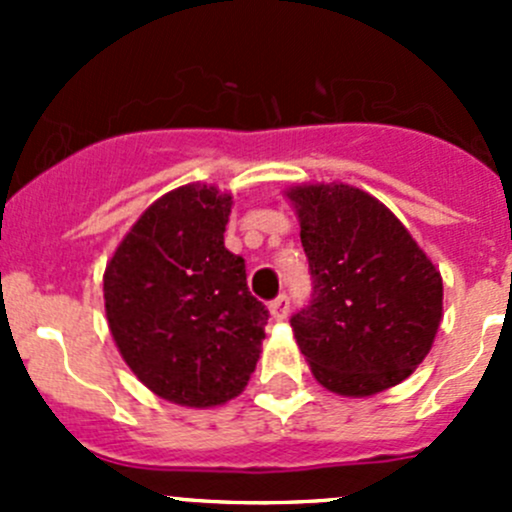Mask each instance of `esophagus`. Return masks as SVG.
Instances as JSON below:
<instances>
[{
    "label": "esophagus",
    "instance_id": "34e87169",
    "mask_svg": "<svg viewBox=\"0 0 512 512\" xmlns=\"http://www.w3.org/2000/svg\"><path fill=\"white\" fill-rule=\"evenodd\" d=\"M287 312H289L287 294H280V297L272 299V302H270V317L275 319V322H282V319L287 317Z\"/></svg>",
    "mask_w": 512,
    "mask_h": 512
}]
</instances>
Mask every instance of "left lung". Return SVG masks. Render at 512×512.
I'll return each instance as SVG.
<instances>
[{
	"instance_id": "8db88e82",
	"label": "left lung",
	"mask_w": 512,
	"mask_h": 512,
	"mask_svg": "<svg viewBox=\"0 0 512 512\" xmlns=\"http://www.w3.org/2000/svg\"><path fill=\"white\" fill-rule=\"evenodd\" d=\"M312 272V304L292 317L314 379L364 399L414 374L443 317L431 257L381 200L347 183L285 190Z\"/></svg>"
}]
</instances>
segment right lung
<instances>
[{
  "label": "right lung",
  "mask_w": 512,
  "mask_h": 512,
  "mask_svg": "<svg viewBox=\"0 0 512 512\" xmlns=\"http://www.w3.org/2000/svg\"><path fill=\"white\" fill-rule=\"evenodd\" d=\"M232 195L188 183L160 195L103 272L111 337L143 386L188 409L245 391L267 309L247 289L245 260L225 247Z\"/></svg>",
  "instance_id": "right-lung-1"
}]
</instances>
